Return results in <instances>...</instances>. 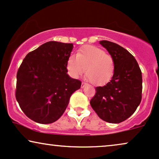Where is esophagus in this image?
Instances as JSON below:
<instances>
[{
  "label": "esophagus",
  "mask_w": 159,
  "mask_h": 159,
  "mask_svg": "<svg viewBox=\"0 0 159 159\" xmlns=\"http://www.w3.org/2000/svg\"><path fill=\"white\" fill-rule=\"evenodd\" d=\"M85 86H86V84L84 83V82H83V83L81 84V88H84Z\"/></svg>",
  "instance_id": "esophagus-1"
}]
</instances>
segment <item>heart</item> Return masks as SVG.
<instances>
[{"instance_id": "1", "label": "heart", "mask_w": 159, "mask_h": 159, "mask_svg": "<svg viewBox=\"0 0 159 159\" xmlns=\"http://www.w3.org/2000/svg\"><path fill=\"white\" fill-rule=\"evenodd\" d=\"M68 73L78 78L85 72L86 76L95 85H103L113 77L114 60L103 50L94 45H84L78 50L75 57L70 56L67 61Z\"/></svg>"}]
</instances>
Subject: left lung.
Segmentation results:
<instances>
[{
    "mask_svg": "<svg viewBox=\"0 0 159 159\" xmlns=\"http://www.w3.org/2000/svg\"><path fill=\"white\" fill-rule=\"evenodd\" d=\"M114 60V73L111 81L95 88L90 105L98 116L110 123H120L133 114L142 100V72L135 58L124 48L102 40Z\"/></svg>",
    "mask_w": 159,
    "mask_h": 159,
    "instance_id": "1",
    "label": "left lung"
}]
</instances>
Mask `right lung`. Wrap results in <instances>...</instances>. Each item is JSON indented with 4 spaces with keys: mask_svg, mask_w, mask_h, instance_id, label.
I'll list each match as a JSON object with an SVG mask.
<instances>
[{
    "mask_svg": "<svg viewBox=\"0 0 159 159\" xmlns=\"http://www.w3.org/2000/svg\"><path fill=\"white\" fill-rule=\"evenodd\" d=\"M73 43L50 41L26 55L17 73L16 99L26 116L40 124L59 120L81 82L67 74Z\"/></svg>",
    "mask_w": 159,
    "mask_h": 159,
    "instance_id": "right-lung-1",
    "label": "right lung"
}]
</instances>
